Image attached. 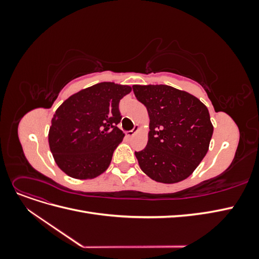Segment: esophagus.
<instances>
[{
	"label": "esophagus",
	"mask_w": 259,
	"mask_h": 259,
	"mask_svg": "<svg viewBox=\"0 0 259 259\" xmlns=\"http://www.w3.org/2000/svg\"><path fill=\"white\" fill-rule=\"evenodd\" d=\"M138 130H139V126H138V125H135L134 128H133L132 131H127L126 133H125V134H126L127 137H132V136H134V134Z\"/></svg>",
	"instance_id": "esophagus-1"
}]
</instances>
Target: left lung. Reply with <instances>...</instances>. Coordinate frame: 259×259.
I'll return each instance as SVG.
<instances>
[{"mask_svg": "<svg viewBox=\"0 0 259 259\" xmlns=\"http://www.w3.org/2000/svg\"><path fill=\"white\" fill-rule=\"evenodd\" d=\"M133 91L150 117L148 144L135 152L140 168L159 183L186 179L208 150L214 128L207 108L168 85H134Z\"/></svg>", "mask_w": 259, "mask_h": 259, "instance_id": "1", "label": "left lung"}]
</instances>
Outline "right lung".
Returning a JSON list of instances; mask_svg holds the SVG:
<instances>
[{"instance_id": "add662e5", "label": "right lung", "mask_w": 259, "mask_h": 259, "mask_svg": "<svg viewBox=\"0 0 259 259\" xmlns=\"http://www.w3.org/2000/svg\"><path fill=\"white\" fill-rule=\"evenodd\" d=\"M132 89L98 83L64 101L52 120L51 151L57 165L77 179L94 178L110 165L115 148L125 136L117 127L120 100Z\"/></svg>"}]
</instances>
